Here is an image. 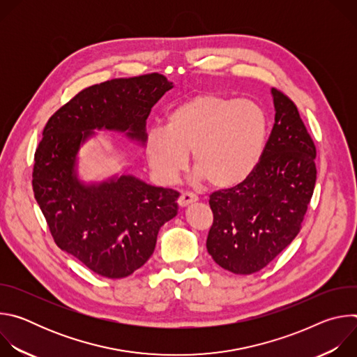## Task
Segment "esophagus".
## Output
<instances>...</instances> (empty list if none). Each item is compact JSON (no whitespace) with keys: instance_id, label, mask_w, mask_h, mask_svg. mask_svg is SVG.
Returning a JSON list of instances; mask_svg holds the SVG:
<instances>
[{"instance_id":"esophagus-1","label":"esophagus","mask_w":357,"mask_h":357,"mask_svg":"<svg viewBox=\"0 0 357 357\" xmlns=\"http://www.w3.org/2000/svg\"><path fill=\"white\" fill-rule=\"evenodd\" d=\"M196 200H197V196L195 193H192V192H182L179 199H178V203H179V206L185 208V206L189 205V203L196 202Z\"/></svg>"}]
</instances>
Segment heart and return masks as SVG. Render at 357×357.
I'll use <instances>...</instances> for the list:
<instances>
[{"label":"heart","instance_id":"heart-1","mask_svg":"<svg viewBox=\"0 0 357 357\" xmlns=\"http://www.w3.org/2000/svg\"><path fill=\"white\" fill-rule=\"evenodd\" d=\"M267 127L266 112L256 101L202 91L168 113L165 130L149 131L145 151L152 171L162 182L176 179L192 152L199 178L213 188H230L259 164Z\"/></svg>","mask_w":357,"mask_h":357}]
</instances>
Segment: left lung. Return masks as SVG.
<instances>
[{"label": "left lung", "instance_id": "1", "mask_svg": "<svg viewBox=\"0 0 357 357\" xmlns=\"http://www.w3.org/2000/svg\"><path fill=\"white\" fill-rule=\"evenodd\" d=\"M275 123L252 172L238 185L216 190L206 247L234 274L268 266L296 237L314 195L317 146L294 101L271 90Z\"/></svg>", "mask_w": 357, "mask_h": 357}]
</instances>
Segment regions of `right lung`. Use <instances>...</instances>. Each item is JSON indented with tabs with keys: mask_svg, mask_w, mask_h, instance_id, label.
<instances>
[{
	"mask_svg": "<svg viewBox=\"0 0 357 357\" xmlns=\"http://www.w3.org/2000/svg\"><path fill=\"white\" fill-rule=\"evenodd\" d=\"M169 89L160 73L86 87L47 120L35 151L32 188L50 234L101 277L124 278L148 261L161 226L178 213L179 192L130 175L83 185L76 154L93 130L126 131L144 142L151 109Z\"/></svg>",
	"mask_w": 357,
	"mask_h": 357,
	"instance_id": "1",
	"label": "right lung"
}]
</instances>
